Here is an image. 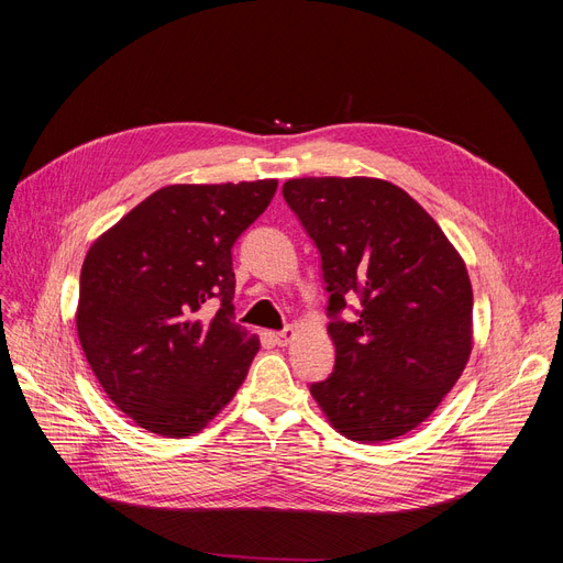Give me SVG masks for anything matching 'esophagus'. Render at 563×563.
<instances>
[{"mask_svg":"<svg viewBox=\"0 0 563 563\" xmlns=\"http://www.w3.org/2000/svg\"><path fill=\"white\" fill-rule=\"evenodd\" d=\"M296 333H298V331H296L294 327H286V329H284V331H279V333H272V338H275V343H277V345L286 347V345L291 343V340L296 338Z\"/></svg>","mask_w":563,"mask_h":563,"instance_id":"esophagus-1","label":"esophagus"}]
</instances>
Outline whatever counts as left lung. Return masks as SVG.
Wrapping results in <instances>:
<instances>
[{
  "label": "left lung",
  "mask_w": 563,
  "mask_h": 563,
  "mask_svg": "<svg viewBox=\"0 0 563 563\" xmlns=\"http://www.w3.org/2000/svg\"><path fill=\"white\" fill-rule=\"evenodd\" d=\"M284 199L321 253L335 366L310 387L331 428L378 444L416 430L472 354V284L434 218L380 178H294ZM361 317L340 322L344 298Z\"/></svg>",
  "instance_id": "8db88e82"
}]
</instances>
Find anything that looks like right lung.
Listing matches in <instances>:
<instances>
[{
	"mask_svg": "<svg viewBox=\"0 0 563 563\" xmlns=\"http://www.w3.org/2000/svg\"><path fill=\"white\" fill-rule=\"evenodd\" d=\"M277 180L166 185L91 244L77 335L119 411L159 437H192L244 383L258 335L234 323L232 246ZM209 299L221 308L200 317Z\"/></svg>",
	"mask_w": 563,
	"mask_h": 563,
	"instance_id": "1",
	"label": "right lung"
}]
</instances>
